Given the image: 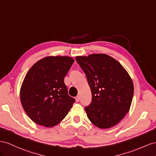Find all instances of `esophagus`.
<instances>
[{"label":"esophagus","mask_w":156,"mask_h":156,"mask_svg":"<svg viewBox=\"0 0 156 156\" xmlns=\"http://www.w3.org/2000/svg\"><path fill=\"white\" fill-rule=\"evenodd\" d=\"M75 99H76V102H79V101H80V97L79 96H77V97H75Z\"/></svg>","instance_id":"obj_1"}]
</instances>
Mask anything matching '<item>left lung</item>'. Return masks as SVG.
<instances>
[{"label": "left lung", "instance_id": "obj_1", "mask_svg": "<svg viewBox=\"0 0 156 156\" xmlns=\"http://www.w3.org/2000/svg\"><path fill=\"white\" fill-rule=\"evenodd\" d=\"M76 59L91 91L92 101L85 108L88 119L100 129L114 127L129 111L134 93L131 76L119 62L105 53Z\"/></svg>", "mask_w": 156, "mask_h": 156}]
</instances>
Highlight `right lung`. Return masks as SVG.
<instances>
[{"mask_svg": "<svg viewBox=\"0 0 156 156\" xmlns=\"http://www.w3.org/2000/svg\"><path fill=\"white\" fill-rule=\"evenodd\" d=\"M74 62L69 56H48L35 63L20 88V100L26 114L40 126L52 127L63 120L75 102L64 83Z\"/></svg>", "mask_w": 156, "mask_h": 156, "instance_id": "right-lung-1", "label": "right lung"}]
</instances>
